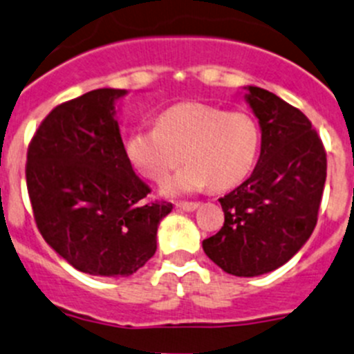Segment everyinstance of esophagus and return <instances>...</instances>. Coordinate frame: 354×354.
<instances>
[{
    "label": "esophagus",
    "mask_w": 354,
    "mask_h": 354,
    "mask_svg": "<svg viewBox=\"0 0 354 354\" xmlns=\"http://www.w3.org/2000/svg\"><path fill=\"white\" fill-rule=\"evenodd\" d=\"M198 207V202H176V209L181 211H195Z\"/></svg>",
    "instance_id": "esophagus-1"
}]
</instances>
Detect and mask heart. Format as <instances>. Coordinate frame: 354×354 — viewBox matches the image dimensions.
<instances>
[{
    "instance_id": "heart-1",
    "label": "heart",
    "mask_w": 354,
    "mask_h": 354,
    "mask_svg": "<svg viewBox=\"0 0 354 354\" xmlns=\"http://www.w3.org/2000/svg\"><path fill=\"white\" fill-rule=\"evenodd\" d=\"M124 149L129 164L157 183L183 159L190 160L164 185V194H188L205 185L226 190L252 169L259 152V128L245 112L183 102L160 112L157 126L133 129Z\"/></svg>"
}]
</instances>
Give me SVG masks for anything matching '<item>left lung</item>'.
<instances>
[{"mask_svg":"<svg viewBox=\"0 0 354 354\" xmlns=\"http://www.w3.org/2000/svg\"><path fill=\"white\" fill-rule=\"evenodd\" d=\"M245 95L261 126L252 174L219 198L225 223L202 242L209 259L235 277L286 264L313 233L327 178V153L311 121L272 91Z\"/></svg>","mask_w":354,"mask_h":354,"instance_id":"8db88e82","label":"left lung"}]
</instances>
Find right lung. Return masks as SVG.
<instances>
[{"label": "right lung", "mask_w": 354, "mask_h": 354, "mask_svg": "<svg viewBox=\"0 0 354 354\" xmlns=\"http://www.w3.org/2000/svg\"><path fill=\"white\" fill-rule=\"evenodd\" d=\"M124 90L88 91L57 105L27 149L26 180L37 230L82 273L129 277L157 249L171 202L150 201L133 171L114 104Z\"/></svg>", "instance_id": "right-lung-1"}]
</instances>
